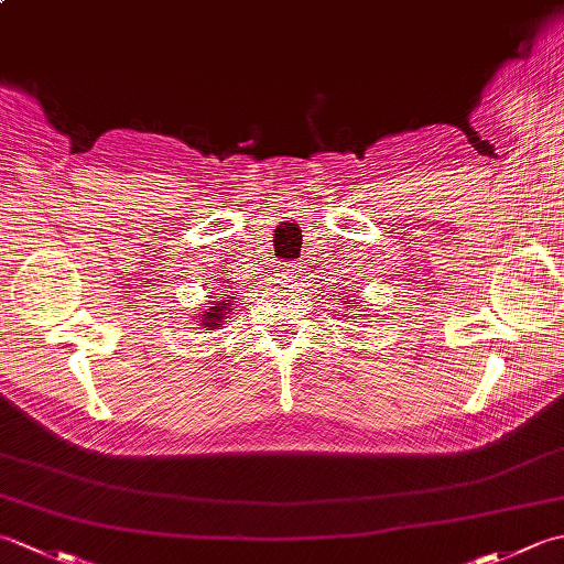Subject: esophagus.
<instances>
[{
    "label": "esophagus",
    "mask_w": 564,
    "mask_h": 564,
    "mask_svg": "<svg viewBox=\"0 0 564 564\" xmlns=\"http://www.w3.org/2000/svg\"><path fill=\"white\" fill-rule=\"evenodd\" d=\"M283 271H285V273H297V267H291V263H285Z\"/></svg>",
    "instance_id": "esophagus-1"
}]
</instances>
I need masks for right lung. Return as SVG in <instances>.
I'll return each mask as SVG.
<instances>
[{
    "label": "right lung",
    "instance_id": "add662e5",
    "mask_svg": "<svg viewBox=\"0 0 564 564\" xmlns=\"http://www.w3.org/2000/svg\"><path fill=\"white\" fill-rule=\"evenodd\" d=\"M225 310H230V303H227V301L213 303V307H208V313L203 315V325L218 327V322H223V317H225Z\"/></svg>",
    "mask_w": 564,
    "mask_h": 564
}]
</instances>
